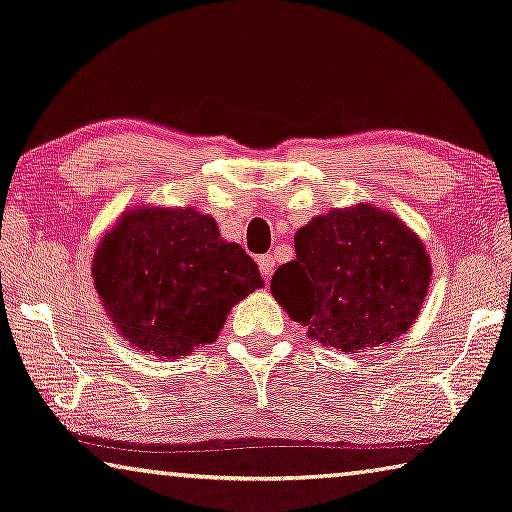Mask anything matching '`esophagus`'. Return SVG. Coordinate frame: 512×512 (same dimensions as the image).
I'll return each instance as SVG.
<instances>
[{
  "mask_svg": "<svg viewBox=\"0 0 512 512\" xmlns=\"http://www.w3.org/2000/svg\"><path fill=\"white\" fill-rule=\"evenodd\" d=\"M257 264H259V271H262V278L269 282V278L273 275V266H275L273 255H262L257 259Z\"/></svg>",
  "mask_w": 512,
  "mask_h": 512,
  "instance_id": "esophagus-1",
  "label": "esophagus"
}]
</instances>
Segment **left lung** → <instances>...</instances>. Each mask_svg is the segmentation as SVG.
Segmentation results:
<instances>
[{"label":"left lung","instance_id":"8db88e82","mask_svg":"<svg viewBox=\"0 0 512 512\" xmlns=\"http://www.w3.org/2000/svg\"><path fill=\"white\" fill-rule=\"evenodd\" d=\"M294 246L296 259L273 273L271 294L316 342L378 351L415 323L431 257L394 214L362 202L332 209L300 227Z\"/></svg>","mask_w":512,"mask_h":512}]
</instances>
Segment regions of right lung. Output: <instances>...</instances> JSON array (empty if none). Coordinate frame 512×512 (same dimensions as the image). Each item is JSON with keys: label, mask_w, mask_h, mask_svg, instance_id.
<instances>
[{"label": "right lung", "mask_w": 512, "mask_h": 512, "mask_svg": "<svg viewBox=\"0 0 512 512\" xmlns=\"http://www.w3.org/2000/svg\"><path fill=\"white\" fill-rule=\"evenodd\" d=\"M97 296L139 351L173 360L216 342L232 305L264 285L255 259L193 207H132L93 255Z\"/></svg>", "instance_id": "right-lung-1"}]
</instances>
